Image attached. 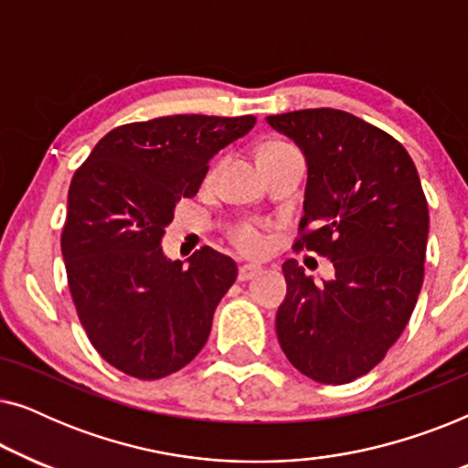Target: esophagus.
<instances>
[{"mask_svg":"<svg viewBox=\"0 0 468 468\" xmlns=\"http://www.w3.org/2000/svg\"><path fill=\"white\" fill-rule=\"evenodd\" d=\"M258 274H261V266H258V264H242L239 268V279L240 281H249V279L258 277Z\"/></svg>","mask_w":468,"mask_h":468,"instance_id":"1","label":"esophagus"}]
</instances>
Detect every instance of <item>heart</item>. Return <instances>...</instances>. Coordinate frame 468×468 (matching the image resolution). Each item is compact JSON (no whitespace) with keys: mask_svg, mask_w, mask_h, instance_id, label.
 <instances>
[{"mask_svg":"<svg viewBox=\"0 0 468 468\" xmlns=\"http://www.w3.org/2000/svg\"><path fill=\"white\" fill-rule=\"evenodd\" d=\"M279 144L281 143H266L260 149V153L272 149V146H279ZM232 239H234V245L239 247L240 251L251 253V255L264 253L266 247H268V240H266L264 232H261L258 226H253V223H242V226L236 228L234 234H232Z\"/></svg>","mask_w":468,"mask_h":468,"instance_id":"heart-1","label":"heart"}]
</instances>
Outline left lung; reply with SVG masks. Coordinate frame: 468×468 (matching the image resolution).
Listing matches in <instances>:
<instances>
[{
    "instance_id": "1",
    "label": "left lung",
    "mask_w": 468,
    "mask_h": 468,
    "mask_svg": "<svg viewBox=\"0 0 468 468\" xmlns=\"http://www.w3.org/2000/svg\"><path fill=\"white\" fill-rule=\"evenodd\" d=\"M306 159L298 249L335 264L315 283L296 260L277 336L287 360L313 381L341 386L375 368L399 341L424 281L428 204L399 140L336 108L266 117Z\"/></svg>"
}]
</instances>
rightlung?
I'll use <instances>...</instances> for the list:
<instances>
[{
  "label": "right lung",
  "instance_id": "right-lung-1",
  "mask_svg": "<svg viewBox=\"0 0 468 468\" xmlns=\"http://www.w3.org/2000/svg\"><path fill=\"white\" fill-rule=\"evenodd\" d=\"M255 117L172 114L114 127L76 170L61 234L68 285L89 341L136 379H162L208 341L234 260L202 247L165 258L176 202L194 197L208 162L249 133Z\"/></svg>",
  "mask_w": 468,
  "mask_h": 468
}]
</instances>
